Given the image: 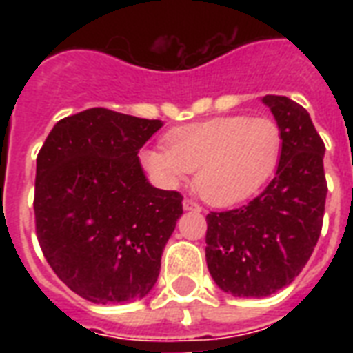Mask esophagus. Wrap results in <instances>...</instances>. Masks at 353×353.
Masks as SVG:
<instances>
[{
    "label": "esophagus",
    "mask_w": 353,
    "mask_h": 353,
    "mask_svg": "<svg viewBox=\"0 0 353 353\" xmlns=\"http://www.w3.org/2000/svg\"><path fill=\"white\" fill-rule=\"evenodd\" d=\"M183 209H185V210H196V212H199V210H201V207H199L196 201H192V199L185 198V199H183Z\"/></svg>",
    "instance_id": "esophagus-1"
}]
</instances>
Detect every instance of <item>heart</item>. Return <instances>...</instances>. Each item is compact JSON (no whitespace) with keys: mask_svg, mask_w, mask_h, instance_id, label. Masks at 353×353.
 <instances>
[{"mask_svg":"<svg viewBox=\"0 0 353 353\" xmlns=\"http://www.w3.org/2000/svg\"><path fill=\"white\" fill-rule=\"evenodd\" d=\"M282 144V130L271 117L227 115L174 128L165 135V150H148L143 161L168 185H179L196 170V192L207 203L229 207L268 183Z\"/></svg>","mask_w":353,"mask_h":353,"instance_id":"1","label":"heart"}]
</instances>
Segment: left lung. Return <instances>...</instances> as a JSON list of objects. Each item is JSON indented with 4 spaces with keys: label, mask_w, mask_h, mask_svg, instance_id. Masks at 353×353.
Here are the masks:
<instances>
[{
    "label": "left lung",
    "mask_w": 353,
    "mask_h": 353,
    "mask_svg": "<svg viewBox=\"0 0 353 353\" xmlns=\"http://www.w3.org/2000/svg\"><path fill=\"white\" fill-rule=\"evenodd\" d=\"M282 130L276 176L243 207L207 214L205 256L212 279L234 296L262 299L291 284L317 245L328 183L324 143L310 113L288 97L265 95Z\"/></svg>",
    "instance_id": "1"
}]
</instances>
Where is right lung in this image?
<instances>
[{
    "label": "right lung",
    "instance_id": "1",
    "mask_svg": "<svg viewBox=\"0 0 353 353\" xmlns=\"http://www.w3.org/2000/svg\"><path fill=\"white\" fill-rule=\"evenodd\" d=\"M163 126L106 108L58 121L36 157L38 243L57 276L95 304L143 299L183 196L152 187L139 150Z\"/></svg>",
    "mask_w": 353,
    "mask_h": 353
}]
</instances>
